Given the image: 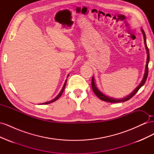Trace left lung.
<instances>
[{
    "mask_svg": "<svg viewBox=\"0 0 154 154\" xmlns=\"http://www.w3.org/2000/svg\"><path fill=\"white\" fill-rule=\"evenodd\" d=\"M141 31H142L143 35L144 45H145L146 53H147V60H146V67H145V71H144V77L143 78V80L141 81V83L137 87L136 89H135L131 93V94L128 95V96L123 97V98H121V99H116V98H112V97H108V96H105V94H103V93H102L101 92H100L98 89H97V88L96 87V86L95 85L94 78V77L92 76V88L93 91H94V92L95 93V94L97 97H98L100 100L110 102V103H119V102H124V101H128V100L131 98V97H132L135 94H136V93L137 92V91H139V88H140L144 84V83H145L146 80L147 79V76H148V62H149V61H150V54H149V50H148V48L147 45H146L145 33H144V32L143 29H141Z\"/></svg>",
    "mask_w": 154,
    "mask_h": 154,
    "instance_id": "1",
    "label": "left lung"
}]
</instances>
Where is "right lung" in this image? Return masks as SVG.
I'll use <instances>...</instances> for the list:
<instances>
[{
  "instance_id": "1",
  "label": "right lung",
  "mask_w": 154,
  "mask_h": 154,
  "mask_svg": "<svg viewBox=\"0 0 154 154\" xmlns=\"http://www.w3.org/2000/svg\"><path fill=\"white\" fill-rule=\"evenodd\" d=\"M69 74H68L67 75V78L69 77ZM67 80H66V82H65V83H64V85H63V88H62V91H60V92L58 94V95L55 97L54 99H53V100H51V101H48V102H45V103H42L41 105H42V104H44V105H46V104H49V103H52V102H54V101H55L56 100H57L59 97L62 96V93H63V91H64V89H65V87H66V83H67Z\"/></svg>"
}]
</instances>
